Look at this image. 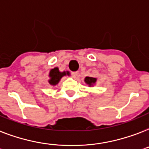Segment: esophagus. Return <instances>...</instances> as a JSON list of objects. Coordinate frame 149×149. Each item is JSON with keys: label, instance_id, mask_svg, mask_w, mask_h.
<instances>
[{"label": "esophagus", "instance_id": "34e87169", "mask_svg": "<svg viewBox=\"0 0 149 149\" xmlns=\"http://www.w3.org/2000/svg\"><path fill=\"white\" fill-rule=\"evenodd\" d=\"M72 76L73 78H77L78 76H79V72H72Z\"/></svg>", "mask_w": 149, "mask_h": 149}]
</instances>
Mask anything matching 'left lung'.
Wrapping results in <instances>:
<instances>
[{"label": "left lung", "mask_w": 149, "mask_h": 149, "mask_svg": "<svg viewBox=\"0 0 149 149\" xmlns=\"http://www.w3.org/2000/svg\"><path fill=\"white\" fill-rule=\"evenodd\" d=\"M96 80H97L96 78H94V77H87L84 79L85 83H86L87 84L89 85V86H92L93 84H95V83H96Z\"/></svg>", "instance_id": "obj_1"}]
</instances>
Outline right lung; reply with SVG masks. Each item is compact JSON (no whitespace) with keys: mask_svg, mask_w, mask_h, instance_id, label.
Segmentation results:
<instances>
[{"mask_svg":"<svg viewBox=\"0 0 149 149\" xmlns=\"http://www.w3.org/2000/svg\"><path fill=\"white\" fill-rule=\"evenodd\" d=\"M65 75H70L69 72H61L58 70V68H54L50 71L49 77L50 79L48 80V82L51 85H56L59 82V80L61 79L63 76Z\"/></svg>","mask_w":149,"mask_h":149,"instance_id":"right-lung-1","label":"right lung"}]
</instances>
